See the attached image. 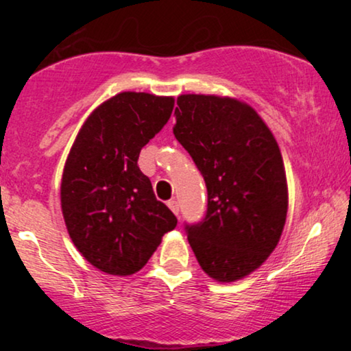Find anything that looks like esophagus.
I'll list each match as a JSON object with an SVG mask.
<instances>
[{
  "mask_svg": "<svg viewBox=\"0 0 351 351\" xmlns=\"http://www.w3.org/2000/svg\"><path fill=\"white\" fill-rule=\"evenodd\" d=\"M167 206H169V209L172 210V213H174L176 215H179V203H177L176 199L167 201Z\"/></svg>",
  "mask_w": 351,
  "mask_h": 351,
  "instance_id": "34e87169",
  "label": "esophagus"
}]
</instances>
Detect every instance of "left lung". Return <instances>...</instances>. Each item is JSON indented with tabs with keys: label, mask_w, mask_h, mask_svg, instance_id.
<instances>
[{
	"label": "left lung",
	"mask_w": 351,
	"mask_h": 351,
	"mask_svg": "<svg viewBox=\"0 0 351 351\" xmlns=\"http://www.w3.org/2000/svg\"><path fill=\"white\" fill-rule=\"evenodd\" d=\"M174 136L204 177L208 213L186 225L204 273L233 282L256 271L280 243L287 215L282 156L251 105L214 94L177 97Z\"/></svg>",
	"instance_id": "obj_1"
}]
</instances>
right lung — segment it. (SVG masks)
Here are the masks:
<instances>
[{
	"label": "right lung",
	"instance_id": "obj_1",
	"mask_svg": "<svg viewBox=\"0 0 351 351\" xmlns=\"http://www.w3.org/2000/svg\"><path fill=\"white\" fill-rule=\"evenodd\" d=\"M174 97L119 93L86 118L66 156L62 214L86 261L114 276L137 273L177 219L138 169V153L160 132Z\"/></svg>",
	"mask_w": 351,
	"mask_h": 351
}]
</instances>
